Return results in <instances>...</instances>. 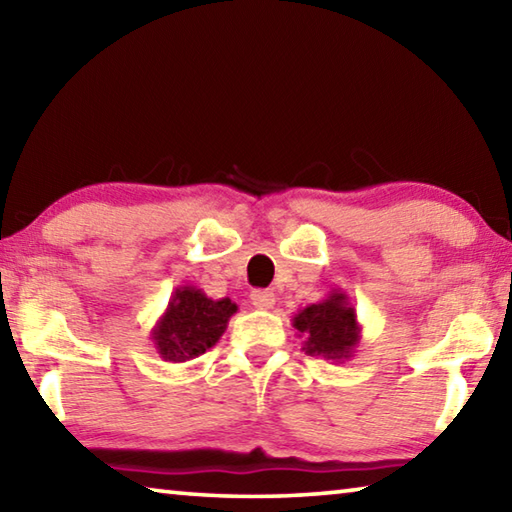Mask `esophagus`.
<instances>
[{"mask_svg":"<svg viewBox=\"0 0 512 512\" xmlns=\"http://www.w3.org/2000/svg\"><path fill=\"white\" fill-rule=\"evenodd\" d=\"M250 302H253L255 309L268 311V309L275 307V293L266 291V289H257V291L250 293Z\"/></svg>","mask_w":512,"mask_h":512,"instance_id":"obj_1","label":"esophagus"}]
</instances>
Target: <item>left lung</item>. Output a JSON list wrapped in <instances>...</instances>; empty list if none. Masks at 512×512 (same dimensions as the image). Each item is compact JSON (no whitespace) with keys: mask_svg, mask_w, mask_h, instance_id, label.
<instances>
[{"mask_svg":"<svg viewBox=\"0 0 512 512\" xmlns=\"http://www.w3.org/2000/svg\"><path fill=\"white\" fill-rule=\"evenodd\" d=\"M293 327L298 329L302 350L309 357L325 361H348L354 357L361 341V325L357 309L352 307L348 293L332 289L325 300L300 309L293 316Z\"/></svg>","mask_w":512,"mask_h":512,"instance_id":"left-lung-1","label":"left lung"}]
</instances>
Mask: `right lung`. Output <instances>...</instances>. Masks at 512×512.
Wrapping results in <instances>:
<instances>
[{"instance_id": "1", "label": "right lung", "mask_w": 512, "mask_h": 512, "mask_svg": "<svg viewBox=\"0 0 512 512\" xmlns=\"http://www.w3.org/2000/svg\"><path fill=\"white\" fill-rule=\"evenodd\" d=\"M235 314L237 305L230 298L212 300L192 284H183L171 293L167 309L151 329L155 350L171 363L201 357L219 343Z\"/></svg>"}]
</instances>
